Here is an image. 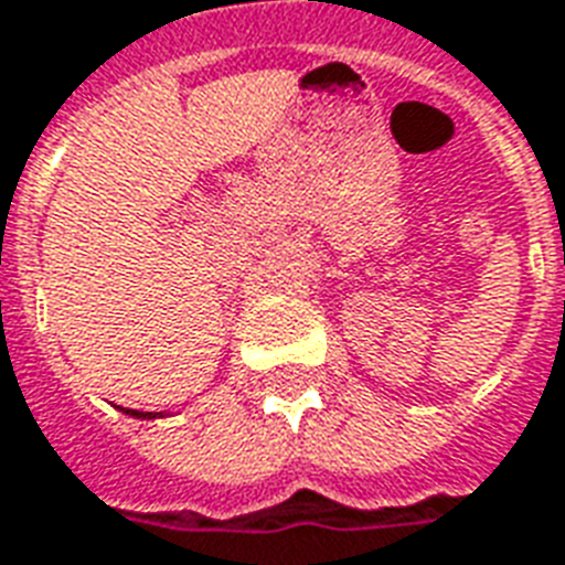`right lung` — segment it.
<instances>
[{
    "mask_svg": "<svg viewBox=\"0 0 565 565\" xmlns=\"http://www.w3.org/2000/svg\"><path fill=\"white\" fill-rule=\"evenodd\" d=\"M126 415H132V418H141V422H147V418H164L168 413H138V409H124Z\"/></svg>",
    "mask_w": 565,
    "mask_h": 565,
    "instance_id": "add662e5",
    "label": "right lung"
}]
</instances>
